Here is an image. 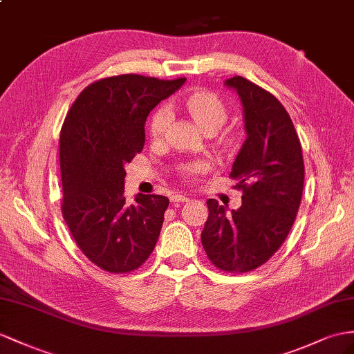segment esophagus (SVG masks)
Returning <instances> with one entry per match:
<instances>
[{
    "instance_id": "34e87169",
    "label": "esophagus",
    "mask_w": 354,
    "mask_h": 354,
    "mask_svg": "<svg viewBox=\"0 0 354 354\" xmlns=\"http://www.w3.org/2000/svg\"><path fill=\"white\" fill-rule=\"evenodd\" d=\"M171 202L175 203H180V202H188V197L185 194H174L170 197Z\"/></svg>"
}]
</instances>
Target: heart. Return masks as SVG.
I'll return each mask as SVG.
<instances>
[{
  "label": "heart",
  "mask_w": 354,
  "mask_h": 354,
  "mask_svg": "<svg viewBox=\"0 0 354 354\" xmlns=\"http://www.w3.org/2000/svg\"><path fill=\"white\" fill-rule=\"evenodd\" d=\"M180 107L193 118L196 125L205 134L218 131L224 122L227 121L229 112L227 106L224 104L223 100L212 91L197 89L189 93L187 97L180 100ZM170 121V111L166 106H161L152 113L148 130L152 139H161L166 133V129ZM206 161H189L180 166L183 174L188 178H194L202 175L207 170Z\"/></svg>",
  "instance_id": "b5f03b06"
}]
</instances>
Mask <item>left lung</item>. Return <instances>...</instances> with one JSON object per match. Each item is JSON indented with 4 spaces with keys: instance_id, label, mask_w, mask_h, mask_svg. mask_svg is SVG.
Here are the masks:
<instances>
[{
    "instance_id": "left-lung-1",
    "label": "left lung",
    "mask_w": 354,
    "mask_h": 354,
    "mask_svg": "<svg viewBox=\"0 0 354 354\" xmlns=\"http://www.w3.org/2000/svg\"><path fill=\"white\" fill-rule=\"evenodd\" d=\"M225 85L236 89L245 120L247 140L230 171L238 180L234 188L242 189V205L229 212L215 198L206 202L202 245L215 268L243 274L265 265L283 245L301 205L305 169L284 106L245 77L234 76Z\"/></svg>"
}]
</instances>
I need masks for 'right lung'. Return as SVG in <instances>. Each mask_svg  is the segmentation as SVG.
I'll return each mask as SVG.
<instances>
[{
    "mask_svg": "<svg viewBox=\"0 0 354 354\" xmlns=\"http://www.w3.org/2000/svg\"><path fill=\"white\" fill-rule=\"evenodd\" d=\"M184 82L133 73L95 80L62 124V216L80 251L111 274L136 270L156 248L169 198L138 194L127 203L124 166L143 149L149 112Z\"/></svg>",
    "mask_w": 354,
    "mask_h": 354,
    "instance_id": "add662e5",
    "label": "right lung"
}]
</instances>
